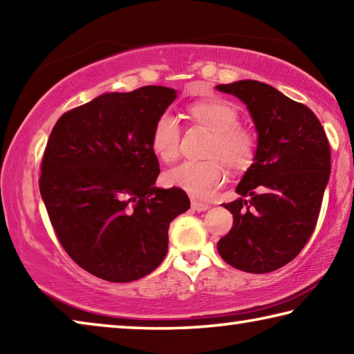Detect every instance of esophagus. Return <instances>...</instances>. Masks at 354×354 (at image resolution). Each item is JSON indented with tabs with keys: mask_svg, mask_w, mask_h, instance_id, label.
<instances>
[{
	"mask_svg": "<svg viewBox=\"0 0 354 354\" xmlns=\"http://www.w3.org/2000/svg\"><path fill=\"white\" fill-rule=\"evenodd\" d=\"M211 207V205H209V203H203V201H198V200H192V209H194V211H198V212H205V211H207V209Z\"/></svg>",
	"mask_w": 354,
	"mask_h": 354,
	"instance_id": "esophagus-1",
	"label": "esophagus"
}]
</instances>
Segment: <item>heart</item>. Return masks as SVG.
Segmentation results:
<instances>
[{
  "instance_id": "b5f03b06",
  "label": "heart",
  "mask_w": 354,
  "mask_h": 354,
  "mask_svg": "<svg viewBox=\"0 0 354 354\" xmlns=\"http://www.w3.org/2000/svg\"><path fill=\"white\" fill-rule=\"evenodd\" d=\"M196 124L212 131L205 149V160H189L167 171L173 187L185 190L195 198H207L223 183L225 166L232 173H243L254 164L259 142L253 131L239 124V111L227 101L203 98L187 107ZM149 145L164 162L178 159L181 148V127L170 112L160 113L153 124Z\"/></svg>"
}]
</instances>
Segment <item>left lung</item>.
Returning a JSON list of instances; mask_svg holds the SVG:
<instances>
[{"label": "left lung", "mask_w": 354, "mask_h": 354, "mask_svg": "<svg viewBox=\"0 0 354 354\" xmlns=\"http://www.w3.org/2000/svg\"><path fill=\"white\" fill-rule=\"evenodd\" d=\"M247 104L257 131V158L237 194L223 205L232 227L217 243L221 259L239 270L268 273L295 259L315 230L331 171V149L308 106L268 84H220Z\"/></svg>", "instance_id": "8db88e82"}]
</instances>
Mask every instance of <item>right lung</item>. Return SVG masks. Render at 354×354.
Listing matches in <instances>:
<instances>
[{
	"label": "right lung",
	"mask_w": 354,
	"mask_h": 354,
	"mask_svg": "<svg viewBox=\"0 0 354 354\" xmlns=\"http://www.w3.org/2000/svg\"><path fill=\"white\" fill-rule=\"evenodd\" d=\"M176 92L145 86L104 93L65 112L48 139L39 187L67 254L109 283L151 273L169 250L171 220L190 207L178 187H156L153 124Z\"/></svg>",
	"instance_id": "obj_1"
}]
</instances>
